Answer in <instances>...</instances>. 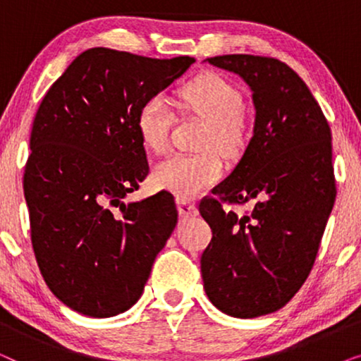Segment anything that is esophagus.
<instances>
[{"instance_id":"esophagus-1","label":"esophagus","mask_w":361,"mask_h":361,"mask_svg":"<svg viewBox=\"0 0 361 361\" xmlns=\"http://www.w3.org/2000/svg\"><path fill=\"white\" fill-rule=\"evenodd\" d=\"M177 209H179V214L182 216H195L199 212H197L195 204H192L190 200L179 199L177 200Z\"/></svg>"}]
</instances>
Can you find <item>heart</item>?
Returning a JSON list of instances; mask_svg holds the SVG:
<instances>
[{"label": "heart", "instance_id": "b5f03b06", "mask_svg": "<svg viewBox=\"0 0 361 361\" xmlns=\"http://www.w3.org/2000/svg\"><path fill=\"white\" fill-rule=\"evenodd\" d=\"M180 100L209 123L204 146H214L224 154H235L245 145L243 97L238 88L215 73L195 77L180 88ZM172 113L162 95H152L141 103L136 115V131L149 151L162 152L169 142ZM221 161L214 151L199 154H172L152 171L157 189L179 199L199 195L221 177Z\"/></svg>", "mask_w": 361, "mask_h": 361}]
</instances>
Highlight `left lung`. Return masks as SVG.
Wrapping results in <instances>:
<instances>
[{
    "label": "left lung",
    "instance_id": "8db88e82",
    "mask_svg": "<svg viewBox=\"0 0 361 361\" xmlns=\"http://www.w3.org/2000/svg\"><path fill=\"white\" fill-rule=\"evenodd\" d=\"M253 92V136L231 174L200 202L212 241L200 258L210 302L253 319L293 299L312 269L335 202L332 133L302 78L273 57L207 59ZM253 200L251 214L221 205Z\"/></svg>",
    "mask_w": 361,
    "mask_h": 361
}]
</instances>
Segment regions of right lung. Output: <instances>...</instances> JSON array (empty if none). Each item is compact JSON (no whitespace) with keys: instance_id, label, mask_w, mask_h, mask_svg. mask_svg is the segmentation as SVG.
<instances>
[{"instance_id":"obj_1","label":"right lung","mask_w":361,"mask_h":361,"mask_svg":"<svg viewBox=\"0 0 361 361\" xmlns=\"http://www.w3.org/2000/svg\"><path fill=\"white\" fill-rule=\"evenodd\" d=\"M194 62L93 47L39 105L23 180L31 241L49 289L78 314L113 317L136 304L176 228L169 192L123 199L149 172L136 131L141 103Z\"/></svg>"}]
</instances>
